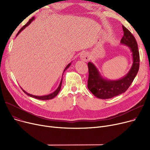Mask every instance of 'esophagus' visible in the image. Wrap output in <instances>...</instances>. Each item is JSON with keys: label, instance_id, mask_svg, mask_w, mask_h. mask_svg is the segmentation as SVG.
I'll use <instances>...</instances> for the list:
<instances>
[{"label": "esophagus", "instance_id": "1", "mask_svg": "<svg viewBox=\"0 0 150 150\" xmlns=\"http://www.w3.org/2000/svg\"><path fill=\"white\" fill-rule=\"evenodd\" d=\"M80 58H81V59L83 60V61H88L90 59V57H89V55L86 52H84V53H82L80 55Z\"/></svg>", "mask_w": 150, "mask_h": 150}]
</instances>
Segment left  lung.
<instances>
[{"label": "left lung", "instance_id": "obj_1", "mask_svg": "<svg viewBox=\"0 0 150 150\" xmlns=\"http://www.w3.org/2000/svg\"><path fill=\"white\" fill-rule=\"evenodd\" d=\"M123 36L120 42L128 46L132 52L133 63L129 72L121 79L117 80H109L105 79L100 75L98 70L93 63L88 62L89 77L88 88L98 98H111L127 91L137 75L139 69L140 57L138 45L136 39L130 31L122 25Z\"/></svg>", "mask_w": 150, "mask_h": 150}]
</instances>
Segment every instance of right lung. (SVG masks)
Returning <instances> with one entry per match:
<instances>
[{
	"label": "right lung",
	"instance_id": "obj_1",
	"mask_svg": "<svg viewBox=\"0 0 150 150\" xmlns=\"http://www.w3.org/2000/svg\"><path fill=\"white\" fill-rule=\"evenodd\" d=\"M35 19V18L34 17H33L31 19H30L29 21H28V22L26 23V24L25 25H23L21 29H20V30L19 31V32L18 33V34H17V35H16V36L21 32V31L24 29L25 27H27L28 25H30V23L32 22L33 20ZM70 64H71V62L70 63H69V64L66 67V68H65V69L64 70V72H63V74H64V72H65V70H66V69H67L69 67V66H70ZM63 74H62V75H63ZM62 78H61V82H60V84H59V86H58V88L57 89V90L55 91H54L53 93H50V94H49V95H47V96H33V95H31V94H30V93H27V92H25L24 90H23L22 89V90L23 91V92L24 93H25L27 96H30V97H33V98H36V99H39V100H50V99H52V98H53L54 97H56L57 95H58V93H59V91H60V89H61V84H62Z\"/></svg>",
	"mask_w": 150,
	"mask_h": 150
}]
</instances>
